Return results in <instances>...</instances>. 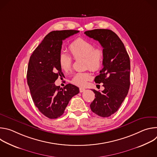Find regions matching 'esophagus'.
Returning a JSON list of instances; mask_svg holds the SVG:
<instances>
[{
	"instance_id": "1",
	"label": "esophagus",
	"mask_w": 157,
	"mask_h": 157,
	"mask_svg": "<svg viewBox=\"0 0 157 157\" xmlns=\"http://www.w3.org/2000/svg\"><path fill=\"white\" fill-rule=\"evenodd\" d=\"M85 90H86V89H85L84 88H83V87H80V88H79V91H80V93H82V92L85 91Z\"/></svg>"
}]
</instances>
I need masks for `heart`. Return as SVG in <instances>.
Masks as SVG:
<instances>
[{"label":"heart","mask_w":157,"mask_h":157,"mask_svg":"<svg viewBox=\"0 0 157 157\" xmlns=\"http://www.w3.org/2000/svg\"><path fill=\"white\" fill-rule=\"evenodd\" d=\"M68 51L73 58L84 59L86 68L93 71L99 70L103 64L104 53L101 48H94L93 43L85 39L78 38L73 41L68 46ZM60 68L64 72L70 70L72 65L71 57L64 53H61L58 60ZM91 78L89 72L78 73L71 79V82L78 86L84 87Z\"/></svg>","instance_id":"heart-1"}]
</instances>
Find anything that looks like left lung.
Returning a JSON list of instances; mask_svg holds the SVG:
<instances>
[{"label": "left lung", "instance_id": "left-lung-1", "mask_svg": "<svg viewBox=\"0 0 157 157\" xmlns=\"http://www.w3.org/2000/svg\"><path fill=\"white\" fill-rule=\"evenodd\" d=\"M84 33L98 41L103 48V68L94 81L103 83L102 92L92 89L95 99L90 107L94 113L102 117L114 114L127 96L130 87V63L124 44L119 37L108 29L88 30Z\"/></svg>", "mask_w": 157, "mask_h": 157}]
</instances>
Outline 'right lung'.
<instances>
[{
  "label": "right lung",
  "instance_id": "right-lung-1",
  "mask_svg": "<svg viewBox=\"0 0 157 157\" xmlns=\"http://www.w3.org/2000/svg\"><path fill=\"white\" fill-rule=\"evenodd\" d=\"M78 32L74 30L51 32L30 56L27 83L35 106L48 118L62 116L70 99L79 93V88L73 84L59 88L54 83L63 75L58 63L63 40Z\"/></svg>",
  "mask_w": 157,
  "mask_h": 157
}]
</instances>
